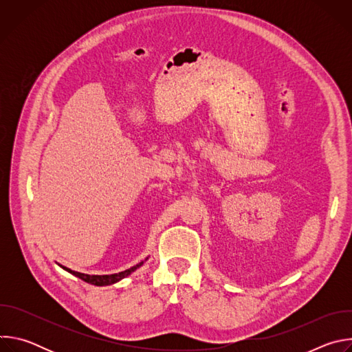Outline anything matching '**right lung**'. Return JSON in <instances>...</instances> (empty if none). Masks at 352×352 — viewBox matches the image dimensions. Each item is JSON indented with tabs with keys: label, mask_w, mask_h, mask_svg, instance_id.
Wrapping results in <instances>:
<instances>
[{
	"label": "right lung",
	"mask_w": 352,
	"mask_h": 352,
	"mask_svg": "<svg viewBox=\"0 0 352 352\" xmlns=\"http://www.w3.org/2000/svg\"><path fill=\"white\" fill-rule=\"evenodd\" d=\"M143 263H144V262H140V263H138L136 266H133V267H131V269H128V270H124V272L117 273V274H106V276H89V274H83V273H79V272H74V270L67 269V267H64V269H65L67 272L72 273L74 276L79 277L80 280L89 283V284H93V285H109V284H114V283L120 281L121 278L129 276L132 272H135V270H136L139 266H142Z\"/></svg>",
	"instance_id": "add662e5"
}]
</instances>
